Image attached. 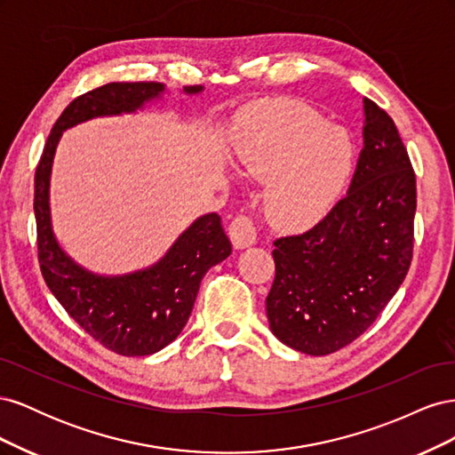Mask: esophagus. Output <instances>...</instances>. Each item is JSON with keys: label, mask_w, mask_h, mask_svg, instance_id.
Masks as SVG:
<instances>
[{"label": "esophagus", "mask_w": 455, "mask_h": 455, "mask_svg": "<svg viewBox=\"0 0 455 455\" xmlns=\"http://www.w3.org/2000/svg\"><path fill=\"white\" fill-rule=\"evenodd\" d=\"M229 239L235 249H246L256 243V226L252 222L251 216L239 214L237 218H233V222L229 224Z\"/></svg>", "instance_id": "34e87169"}]
</instances>
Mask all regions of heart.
Segmentation results:
<instances>
[{
    "instance_id": "heart-1",
    "label": "heart",
    "mask_w": 455,
    "mask_h": 455,
    "mask_svg": "<svg viewBox=\"0 0 455 455\" xmlns=\"http://www.w3.org/2000/svg\"><path fill=\"white\" fill-rule=\"evenodd\" d=\"M239 142L241 167L266 180V212L277 228L321 220L346 189L355 169L351 136L311 106L283 100L249 116Z\"/></svg>"
}]
</instances>
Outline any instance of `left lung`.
<instances>
[{
    "instance_id": "1",
    "label": "left lung",
    "mask_w": 455,
    "mask_h": 455,
    "mask_svg": "<svg viewBox=\"0 0 455 455\" xmlns=\"http://www.w3.org/2000/svg\"><path fill=\"white\" fill-rule=\"evenodd\" d=\"M363 102L364 148L347 196L311 229L273 241L269 328L306 355L359 338L396 294L414 252L416 172L389 114Z\"/></svg>"
}]
</instances>
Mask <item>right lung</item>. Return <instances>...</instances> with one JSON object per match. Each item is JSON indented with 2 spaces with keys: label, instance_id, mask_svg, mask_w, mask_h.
<instances>
[{
  "label": "right lung",
  "instance_id": "1",
  "mask_svg": "<svg viewBox=\"0 0 455 455\" xmlns=\"http://www.w3.org/2000/svg\"><path fill=\"white\" fill-rule=\"evenodd\" d=\"M201 89L184 87L189 94ZM161 92L163 85L156 81H136L106 84L77 96L52 125L36 169L34 212L41 275L66 313L94 341L123 356L157 353L182 332L204 273L231 254L222 218L211 212L196 220L149 269L125 277H99L74 264L52 235L49 174L62 131L99 116L134 112Z\"/></svg>",
  "mask_w": 455,
  "mask_h": 455
}]
</instances>
